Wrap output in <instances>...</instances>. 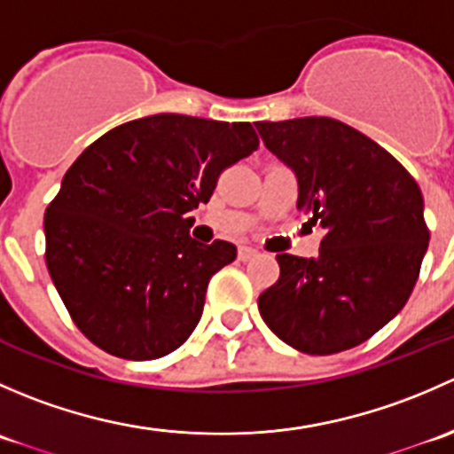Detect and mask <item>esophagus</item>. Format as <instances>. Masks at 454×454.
Returning <instances> with one entry per match:
<instances>
[{"label": "esophagus", "instance_id": "esophagus-1", "mask_svg": "<svg viewBox=\"0 0 454 454\" xmlns=\"http://www.w3.org/2000/svg\"><path fill=\"white\" fill-rule=\"evenodd\" d=\"M237 256H239V261H250L253 256H256V250L250 248V246H241L239 253H237Z\"/></svg>", "mask_w": 454, "mask_h": 454}]
</instances>
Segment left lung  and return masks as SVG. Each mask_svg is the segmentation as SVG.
Here are the masks:
<instances>
[{"instance_id": "obj_1", "label": "left lung", "mask_w": 454, "mask_h": 454, "mask_svg": "<svg viewBox=\"0 0 454 454\" xmlns=\"http://www.w3.org/2000/svg\"><path fill=\"white\" fill-rule=\"evenodd\" d=\"M294 168L296 208L325 231L318 256L277 254L278 281L259 296L270 329L312 356L369 340L409 301L430 232L415 177L387 149L327 116L256 122Z\"/></svg>"}]
</instances>
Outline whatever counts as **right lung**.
Instances as JSON below:
<instances>
[{
	"mask_svg": "<svg viewBox=\"0 0 454 454\" xmlns=\"http://www.w3.org/2000/svg\"><path fill=\"white\" fill-rule=\"evenodd\" d=\"M259 146L250 122L155 114L114 127L74 160L43 217L45 265L76 327L125 360L184 345L228 241L198 244L193 217L219 176Z\"/></svg>",
	"mask_w": 454,
	"mask_h": 454,
	"instance_id": "1",
	"label": "right lung"
}]
</instances>
